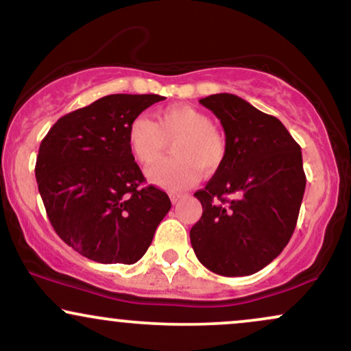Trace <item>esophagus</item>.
Returning a JSON list of instances; mask_svg holds the SVG:
<instances>
[{"label":"esophagus","instance_id":"34e87169","mask_svg":"<svg viewBox=\"0 0 351 351\" xmlns=\"http://www.w3.org/2000/svg\"><path fill=\"white\" fill-rule=\"evenodd\" d=\"M183 198H184V195H181V193H171V195H170V199H171L173 204H176L178 201H181Z\"/></svg>","mask_w":351,"mask_h":351}]
</instances>
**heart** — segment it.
Returning a JSON list of instances; mask_svg holds the SVG:
<instances>
[{
	"mask_svg": "<svg viewBox=\"0 0 351 351\" xmlns=\"http://www.w3.org/2000/svg\"><path fill=\"white\" fill-rule=\"evenodd\" d=\"M128 148L135 160L152 165L173 142V158L148 168L147 180L176 191L195 184L204 171H213L226 156V138L213 125L211 117L188 104H175L155 114V120L138 117L128 127Z\"/></svg>",
	"mask_w": 351,
	"mask_h": 351,
	"instance_id": "heart-1",
	"label": "heart"
}]
</instances>
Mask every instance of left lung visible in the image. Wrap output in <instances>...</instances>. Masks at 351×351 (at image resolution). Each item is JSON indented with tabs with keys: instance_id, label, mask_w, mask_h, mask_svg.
Here are the masks:
<instances>
[{
	"instance_id": "obj_1",
	"label": "left lung",
	"mask_w": 351,
	"mask_h": 351,
	"mask_svg": "<svg viewBox=\"0 0 351 351\" xmlns=\"http://www.w3.org/2000/svg\"><path fill=\"white\" fill-rule=\"evenodd\" d=\"M199 104L221 120L226 156L195 193L203 216L189 231L204 267L226 277L256 274L284 251L305 191L299 143L276 117L232 94Z\"/></svg>"
}]
</instances>
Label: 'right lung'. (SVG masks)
<instances>
[{
    "label": "right lung",
    "instance_id": "1",
    "mask_svg": "<svg viewBox=\"0 0 351 351\" xmlns=\"http://www.w3.org/2000/svg\"><path fill=\"white\" fill-rule=\"evenodd\" d=\"M156 94H114L60 117L44 136L36 180L47 217L74 251L100 264H135L170 211L128 148V127Z\"/></svg>",
    "mask_w": 351,
    "mask_h": 351
}]
</instances>
